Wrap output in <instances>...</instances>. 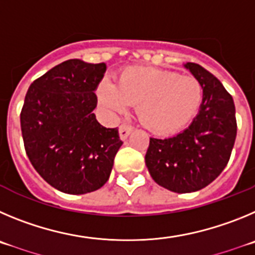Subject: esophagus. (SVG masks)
Segmentation results:
<instances>
[{"label":"esophagus","mask_w":255,"mask_h":255,"mask_svg":"<svg viewBox=\"0 0 255 255\" xmlns=\"http://www.w3.org/2000/svg\"><path fill=\"white\" fill-rule=\"evenodd\" d=\"M132 130H133L132 126L128 125V123H123V125L119 127V136H121V138L122 139H126L128 136H129Z\"/></svg>","instance_id":"34e87169"}]
</instances>
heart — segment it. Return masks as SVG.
Listing matches in <instances>:
<instances>
[{
  "label": "heart",
  "instance_id": "obj_1",
  "mask_svg": "<svg viewBox=\"0 0 255 255\" xmlns=\"http://www.w3.org/2000/svg\"><path fill=\"white\" fill-rule=\"evenodd\" d=\"M99 98L116 113L137 104V116L146 127L157 133H171L196 116L203 100V88L193 76L130 67L121 73L118 86L104 80L99 86Z\"/></svg>",
  "mask_w": 255,
  "mask_h": 255
}]
</instances>
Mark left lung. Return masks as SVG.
I'll return each instance as SVG.
<instances>
[{
    "label": "left lung",
    "mask_w": 255,
    "mask_h": 255,
    "mask_svg": "<svg viewBox=\"0 0 255 255\" xmlns=\"http://www.w3.org/2000/svg\"><path fill=\"white\" fill-rule=\"evenodd\" d=\"M202 84L203 100L187 129L169 138H150L144 162L156 183L175 193L207 187L228 165L236 138L233 96L207 70L184 65Z\"/></svg>",
    "instance_id": "obj_1"
}]
</instances>
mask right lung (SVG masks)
Wrapping results in <instances>:
<instances>
[{
    "mask_svg": "<svg viewBox=\"0 0 255 255\" xmlns=\"http://www.w3.org/2000/svg\"><path fill=\"white\" fill-rule=\"evenodd\" d=\"M105 63L68 59L27 90L20 122L26 155L39 175L63 193L85 194L108 182L122 146L117 128L96 121Z\"/></svg>",
    "mask_w": 255,
    "mask_h": 255,
    "instance_id": "right-lung-1",
    "label": "right lung"
}]
</instances>
